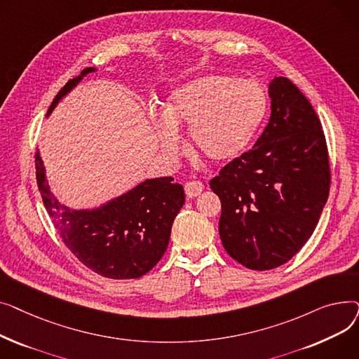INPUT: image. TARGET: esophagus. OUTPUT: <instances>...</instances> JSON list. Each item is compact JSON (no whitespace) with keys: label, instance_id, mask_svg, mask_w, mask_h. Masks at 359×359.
Returning <instances> with one entry per match:
<instances>
[{"label":"esophagus","instance_id":"34e87169","mask_svg":"<svg viewBox=\"0 0 359 359\" xmlns=\"http://www.w3.org/2000/svg\"><path fill=\"white\" fill-rule=\"evenodd\" d=\"M203 189H205V186L199 180H192V182H187L184 184V192H186L187 198H191V199L199 196L203 192Z\"/></svg>","mask_w":359,"mask_h":359}]
</instances>
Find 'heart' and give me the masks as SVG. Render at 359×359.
<instances>
[{
    "mask_svg": "<svg viewBox=\"0 0 359 359\" xmlns=\"http://www.w3.org/2000/svg\"><path fill=\"white\" fill-rule=\"evenodd\" d=\"M266 94L252 80L210 74L170 94L164 116L156 121L163 153H182L179 129L191 126L196 154L210 163H227L243 154L253 141L266 113Z\"/></svg>",
    "mask_w": 359,
    "mask_h": 359,
    "instance_id": "b5f03b06",
    "label": "heart"
}]
</instances>
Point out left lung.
Listing matches in <instances>:
<instances>
[{
  "instance_id": "8db88e82",
  "label": "left lung",
  "mask_w": 359,
  "mask_h": 359,
  "mask_svg": "<svg viewBox=\"0 0 359 359\" xmlns=\"http://www.w3.org/2000/svg\"><path fill=\"white\" fill-rule=\"evenodd\" d=\"M269 123L253 148L210 182L221 201L222 246L253 271L278 268L299 252L330 187L325 132L307 97L285 77L269 83Z\"/></svg>"
}]
</instances>
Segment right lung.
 <instances>
[{"instance_id": "1", "label": "right lung", "mask_w": 359, "mask_h": 359, "mask_svg": "<svg viewBox=\"0 0 359 359\" xmlns=\"http://www.w3.org/2000/svg\"><path fill=\"white\" fill-rule=\"evenodd\" d=\"M96 68H84L53 99L58 102ZM36 180L45 208L65 246L83 265L110 279H134L153 269L163 257L172 225L184 203L183 186L173 177L148 179L96 210H69L53 196L39 151Z\"/></svg>"}]
</instances>
